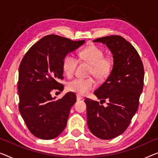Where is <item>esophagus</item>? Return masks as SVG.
<instances>
[{
	"label": "esophagus",
	"mask_w": 158,
	"mask_h": 158,
	"mask_svg": "<svg viewBox=\"0 0 158 158\" xmlns=\"http://www.w3.org/2000/svg\"><path fill=\"white\" fill-rule=\"evenodd\" d=\"M83 99V98L81 97V96H80L79 95H77V101H80V100H82Z\"/></svg>",
	"instance_id": "esophagus-1"
}]
</instances>
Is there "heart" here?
<instances>
[{
    "instance_id": "obj_1",
    "label": "heart",
    "mask_w": 158,
    "mask_h": 158,
    "mask_svg": "<svg viewBox=\"0 0 158 158\" xmlns=\"http://www.w3.org/2000/svg\"><path fill=\"white\" fill-rule=\"evenodd\" d=\"M79 58L91 64L90 74L96 79H103L109 76L113 69V61L109 57H104V53L102 49L96 45H90L80 52ZM78 59L73 54H68L63 60L62 68L64 74L68 77L74 76L78 64ZM96 81L93 78L75 79L67 84L68 91L84 96L95 87Z\"/></svg>"
}]
</instances>
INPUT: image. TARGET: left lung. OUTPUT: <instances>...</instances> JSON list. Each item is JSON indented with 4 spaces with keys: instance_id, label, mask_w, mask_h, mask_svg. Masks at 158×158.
Wrapping results in <instances>:
<instances>
[{
    "instance_id": "left-lung-1",
    "label": "left lung",
    "mask_w": 158,
    "mask_h": 158,
    "mask_svg": "<svg viewBox=\"0 0 158 158\" xmlns=\"http://www.w3.org/2000/svg\"><path fill=\"white\" fill-rule=\"evenodd\" d=\"M106 45L113 55L112 71L94 91L98 99L109 101L104 107L86 98L87 124L96 137L110 140L123 133L137 111L143 91L144 68L135 48L119 35L94 40Z\"/></svg>"
}]
</instances>
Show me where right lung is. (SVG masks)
<instances>
[{
	"mask_svg": "<svg viewBox=\"0 0 158 158\" xmlns=\"http://www.w3.org/2000/svg\"><path fill=\"white\" fill-rule=\"evenodd\" d=\"M84 42L47 35L32 45L21 61L18 84L19 110L29 131L40 139L57 137L67 126L76 95L68 92L56 100L51 92L63 91L64 86L58 82L63 79V60Z\"/></svg>",
	"mask_w": 158,
	"mask_h": 158,
	"instance_id": "obj_1",
	"label": "right lung"
}]
</instances>
